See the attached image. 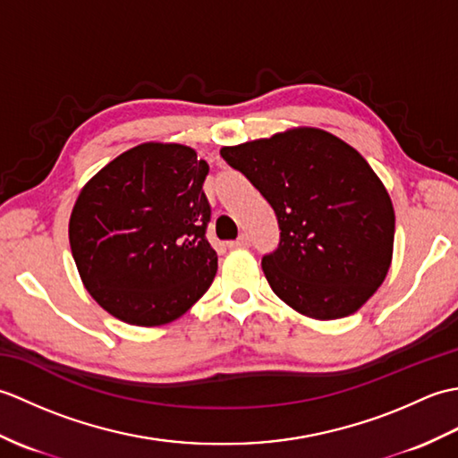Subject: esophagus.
Returning a JSON list of instances; mask_svg holds the SVG:
<instances>
[{"mask_svg":"<svg viewBox=\"0 0 458 458\" xmlns=\"http://www.w3.org/2000/svg\"><path fill=\"white\" fill-rule=\"evenodd\" d=\"M250 246V238L246 234H242L238 240H232L228 242V248L230 250H238V248H248Z\"/></svg>","mask_w":458,"mask_h":458,"instance_id":"34e87169","label":"esophagus"}]
</instances>
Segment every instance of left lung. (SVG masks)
<instances>
[{
    "label": "left lung",
    "instance_id": "obj_1",
    "mask_svg": "<svg viewBox=\"0 0 458 458\" xmlns=\"http://www.w3.org/2000/svg\"><path fill=\"white\" fill-rule=\"evenodd\" d=\"M220 155L276 210L281 240L261 259L274 293L297 313H356L384 284L395 214L368 161L336 135L293 128L222 148Z\"/></svg>",
    "mask_w": 458,
    "mask_h": 458
}]
</instances>
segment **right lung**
Wrapping results in <instances>:
<instances>
[{
	"label": "right lung",
	"mask_w": 458,
	"mask_h": 458,
	"mask_svg": "<svg viewBox=\"0 0 458 458\" xmlns=\"http://www.w3.org/2000/svg\"><path fill=\"white\" fill-rule=\"evenodd\" d=\"M208 163L189 145L148 141L84 184L68 222L92 299L135 327H161L207 293L218 269L208 244Z\"/></svg>",
	"instance_id": "1"
}]
</instances>
